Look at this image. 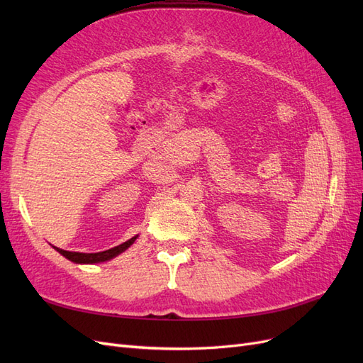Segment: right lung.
<instances>
[{
	"label": "right lung",
	"mask_w": 363,
	"mask_h": 363,
	"mask_svg": "<svg viewBox=\"0 0 363 363\" xmlns=\"http://www.w3.org/2000/svg\"><path fill=\"white\" fill-rule=\"evenodd\" d=\"M138 236L128 239L127 242L121 244L118 247H113L111 250H106V251H100V252H77V251H67V250H62L54 247V250H57L63 257H67L68 260L74 262V263H83V265H92V263H101V262H107L111 260L116 256H119L121 252H124L130 245H133V242L136 240Z\"/></svg>",
	"instance_id": "right-lung-1"
}]
</instances>
